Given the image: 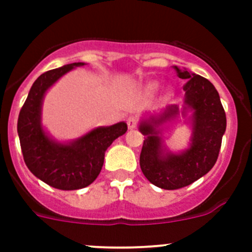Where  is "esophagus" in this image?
Masks as SVG:
<instances>
[{"label": "esophagus", "mask_w": 252, "mask_h": 252, "mask_svg": "<svg viewBox=\"0 0 252 252\" xmlns=\"http://www.w3.org/2000/svg\"><path fill=\"white\" fill-rule=\"evenodd\" d=\"M137 125V119L136 117H133V116H131V117H128L127 119V126L130 130H133V128L136 127Z\"/></svg>", "instance_id": "34e87169"}]
</instances>
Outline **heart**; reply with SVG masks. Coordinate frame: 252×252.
Masks as SVG:
<instances>
[{"label":"heart","mask_w":252,"mask_h":252,"mask_svg":"<svg viewBox=\"0 0 252 252\" xmlns=\"http://www.w3.org/2000/svg\"><path fill=\"white\" fill-rule=\"evenodd\" d=\"M158 90V84L157 83H151L148 86V91L149 92H154V91Z\"/></svg>","instance_id":"obj_1"}]
</instances>
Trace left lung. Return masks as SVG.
I'll list each match as a JSON object with an SVG mask.
<instances>
[{
	"mask_svg": "<svg viewBox=\"0 0 252 252\" xmlns=\"http://www.w3.org/2000/svg\"><path fill=\"white\" fill-rule=\"evenodd\" d=\"M174 69L178 77L187 81L183 107L179 110L178 104H169L139 122L140 132L145 136L140 154L142 173L154 186L168 190L189 186L213 168L226 131V113L215 86L188 69ZM180 114L192 135L189 148L174 153L163 144L162 131Z\"/></svg>",
	"mask_w": 252,
	"mask_h": 252,
	"instance_id": "1",
	"label": "left lung"
}]
</instances>
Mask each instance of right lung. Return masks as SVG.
<instances>
[{
    "instance_id": "1",
    "label": "right lung",
    "mask_w": 252,
    "mask_h": 252,
    "mask_svg": "<svg viewBox=\"0 0 252 252\" xmlns=\"http://www.w3.org/2000/svg\"><path fill=\"white\" fill-rule=\"evenodd\" d=\"M86 63H72L43 73L34 82L17 121L26 166L44 183L62 190H75L93 183L103 166L104 153L127 131L126 122L94 127L72 141H58L43 126V101L60 78Z\"/></svg>"
}]
</instances>
